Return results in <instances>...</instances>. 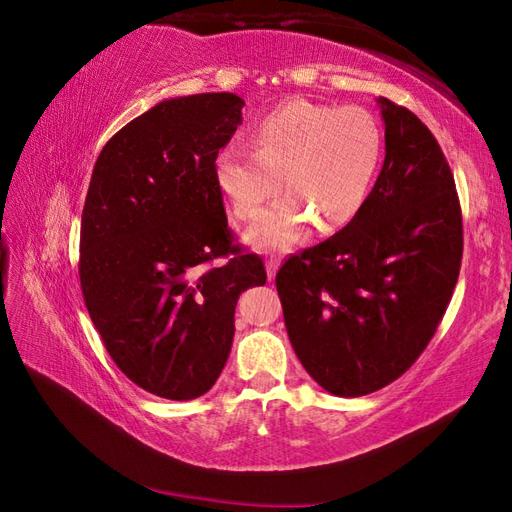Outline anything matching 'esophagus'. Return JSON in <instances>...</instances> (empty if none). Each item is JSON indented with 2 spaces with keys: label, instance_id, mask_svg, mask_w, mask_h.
<instances>
[{
  "label": "esophagus",
  "instance_id": "1",
  "mask_svg": "<svg viewBox=\"0 0 512 512\" xmlns=\"http://www.w3.org/2000/svg\"><path fill=\"white\" fill-rule=\"evenodd\" d=\"M279 266H281V261H279V259H275V257L266 259V275H268V279H275V277H277V270H279Z\"/></svg>",
  "mask_w": 512,
  "mask_h": 512
}]
</instances>
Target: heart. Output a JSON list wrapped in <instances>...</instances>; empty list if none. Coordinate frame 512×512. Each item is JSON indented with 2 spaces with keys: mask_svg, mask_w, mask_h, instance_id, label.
Wrapping results in <instances>:
<instances>
[{
  "mask_svg": "<svg viewBox=\"0 0 512 512\" xmlns=\"http://www.w3.org/2000/svg\"><path fill=\"white\" fill-rule=\"evenodd\" d=\"M255 152L224 146L213 174L237 218L251 220L279 192L244 242L255 251H285L314 218L318 229H340L362 209L382 154V130L358 106L292 100L253 128Z\"/></svg>",
  "mask_w": 512,
  "mask_h": 512,
  "instance_id": "heart-1",
  "label": "heart"
}]
</instances>
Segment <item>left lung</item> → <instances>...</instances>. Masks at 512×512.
Returning a JSON list of instances; mask_svg holds the SVG:
<instances>
[{
  "mask_svg": "<svg viewBox=\"0 0 512 512\" xmlns=\"http://www.w3.org/2000/svg\"><path fill=\"white\" fill-rule=\"evenodd\" d=\"M382 172L347 227L277 272L296 358L336 397L395 382L441 323L462 259L456 183L412 111L377 98Z\"/></svg>",
  "mask_w": 512,
  "mask_h": 512,
  "instance_id": "1",
  "label": "left lung"
}]
</instances>
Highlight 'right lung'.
Returning <instances> with one entry per match:
<instances>
[{"mask_svg":"<svg viewBox=\"0 0 512 512\" xmlns=\"http://www.w3.org/2000/svg\"><path fill=\"white\" fill-rule=\"evenodd\" d=\"M242 106L235 93L161 100L111 137L91 174L78 266L87 310L120 371L163 399L216 384L237 299L266 283L264 261L231 246L213 174ZM229 252L227 265L195 270Z\"/></svg>","mask_w":512,"mask_h":512,"instance_id":"1","label":"right lung"}]
</instances>
